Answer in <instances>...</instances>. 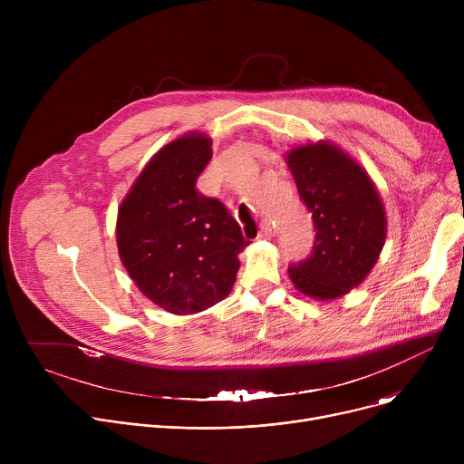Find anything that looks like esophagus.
<instances>
[{
    "label": "esophagus",
    "instance_id": "obj_1",
    "mask_svg": "<svg viewBox=\"0 0 464 464\" xmlns=\"http://www.w3.org/2000/svg\"><path fill=\"white\" fill-rule=\"evenodd\" d=\"M274 237V229H272V224L268 220H262L260 226H258V238H264V240H270Z\"/></svg>",
    "mask_w": 464,
    "mask_h": 464
}]
</instances>
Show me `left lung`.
Listing matches in <instances>:
<instances>
[{
	"instance_id": "1",
	"label": "left lung",
	"mask_w": 464,
	"mask_h": 464,
	"mask_svg": "<svg viewBox=\"0 0 464 464\" xmlns=\"http://www.w3.org/2000/svg\"><path fill=\"white\" fill-rule=\"evenodd\" d=\"M285 158L315 226L312 255L288 276L310 299H338L360 286L380 258L387 237L383 202L367 170L334 143L308 141Z\"/></svg>"
}]
</instances>
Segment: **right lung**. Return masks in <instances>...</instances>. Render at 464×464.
<instances>
[{"instance_id": "right-lung-1", "label": "right lung", "mask_w": 464, "mask_h": 464, "mask_svg": "<svg viewBox=\"0 0 464 464\" xmlns=\"http://www.w3.org/2000/svg\"><path fill=\"white\" fill-rule=\"evenodd\" d=\"M204 131L161 147L119 206L115 238L122 266L145 297L174 315L226 299L247 240L222 202L196 190L213 156Z\"/></svg>"}]
</instances>
